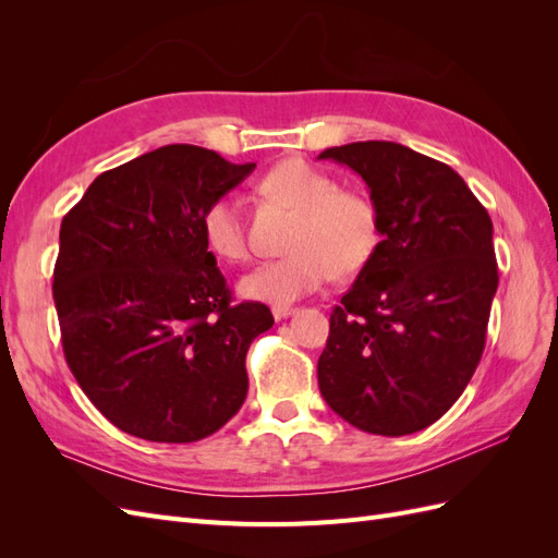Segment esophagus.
<instances>
[{"instance_id": "esophagus-1", "label": "esophagus", "mask_w": 558, "mask_h": 558, "mask_svg": "<svg viewBox=\"0 0 558 558\" xmlns=\"http://www.w3.org/2000/svg\"><path fill=\"white\" fill-rule=\"evenodd\" d=\"M295 312H298L295 307H272V314H275V318H277V320L289 318V316H293Z\"/></svg>"}]
</instances>
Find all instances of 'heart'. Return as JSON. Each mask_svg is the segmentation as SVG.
<instances>
[{"instance_id": "1", "label": "heart", "mask_w": 558, "mask_h": 558, "mask_svg": "<svg viewBox=\"0 0 558 558\" xmlns=\"http://www.w3.org/2000/svg\"><path fill=\"white\" fill-rule=\"evenodd\" d=\"M263 191L298 211L283 258L253 267L242 277L240 291L267 305H291L332 275H356L375 256L379 244V214L375 202L359 191H342L337 181L305 160H283L263 177ZM207 246L226 263L248 258L244 209L238 195L211 199L202 214Z\"/></svg>"}]
</instances>
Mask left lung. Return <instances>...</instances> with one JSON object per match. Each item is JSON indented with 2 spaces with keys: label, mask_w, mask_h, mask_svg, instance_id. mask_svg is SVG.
I'll list each match as a JSON object with an SVG mask.
<instances>
[{
  "label": "left lung",
  "mask_w": 558,
  "mask_h": 558,
  "mask_svg": "<svg viewBox=\"0 0 558 558\" xmlns=\"http://www.w3.org/2000/svg\"><path fill=\"white\" fill-rule=\"evenodd\" d=\"M318 158L367 183L381 234L330 314L320 396L365 433L424 430L480 365L498 289L494 223L449 165L402 144L353 142Z\"/></svg>",
  "instance_id": "8db88e82"
}]
</instances>
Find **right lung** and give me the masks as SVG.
Masks as SVG:
<instances>
[{
	"label": "right lung",
	"mask_w": 558,
	"mask_h": 558,
	"mask_svg": "<svg viewBox=\"0 0 558 558\" xmlns=\"http://www.w3.org/2000/svg\"><path fill=\"white\" fill-rule=\"evenodd\" d=\"M256 162L170 144L99 174L62 218L53 300L66 365L116 428L197 442L240 412L246 351L272 328L232 305L202 214Z\"/></svg>",
	"instance_id": "add662e5"
}]
</instances>
